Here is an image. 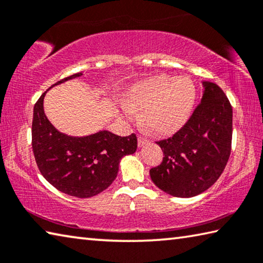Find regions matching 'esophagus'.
I'll return each instance as SVG.
<instances>
[{
	"label": "esophagus",
	"instance_id": "esophagus-1",
	"mask_svg": "<svg viewBox=\"0 0 263 263\" xmlns=\"http://www.w3.org/2000/svg\"><path fill=\"white\" fill-rule=\"evenodd\" d=\"M148 142H149V140L146 139V138L138 137V146H139V147H142V146L148 144Z\"/></svg>",
	"mask_w": 263,
	"mask_h": 263
}]
</instances>
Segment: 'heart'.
I'll use <instances>...</instances> for the list:
<instances>
[{"label": "heart", "instance_id": "heart-1", "mask_svg": "<svg viewBox=\"0 0 263 263\" xmlns=\"http://www.w3.org/2000/svg\"><path fill=\"white\" fill-rule=\"evenodd\" d=\"M128 103H123L128 121L138 118L160 136L174 133L184 125L195 103V87L190 80L159 75L135 84L128 92Z\"/></svg>", "mask_w": 263, "mask_h": 263}]
</instances>
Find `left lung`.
Instances as JSON below:
<instances>
[{
	"instance_id": "1",
	"label": "left lung",
	"mask_w": 263,
	"mask_h": 263,
	"mask_svg": "<svg viewBox=\"0 0 263 263\" xmlns=\"http://www.w3.org/2000/svg\"><path fill=\"white\" fill-rule=\"evenodd\" d=\"M201 103L174 136L158 141L160 166L149 171L153 183L175 197L204 193L219 179L232 142V106L216 83L203 81Z\"/></svg>"
}]
</instances>
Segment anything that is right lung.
<instances>
[{"label": "right lung", "instance_id": "1", "mask_svg": "<svg viewBox=\"0 0 263 263\" xmlns=\"http://www.w3.org/2000/svg\"><path fill=\"white\" fill-rule=\"evenodd\" d=\"M82 77L70 75L51 88ZM33 108L32 148L42 175L64 194L79 198L92 197L112 183L123 157L137 151L135 133L119 137L108 130L83 137L65 135L52 125L44 111V97Z\"/></svg>", "mask_w": 263, "mask_h": 263}]
</instances>
